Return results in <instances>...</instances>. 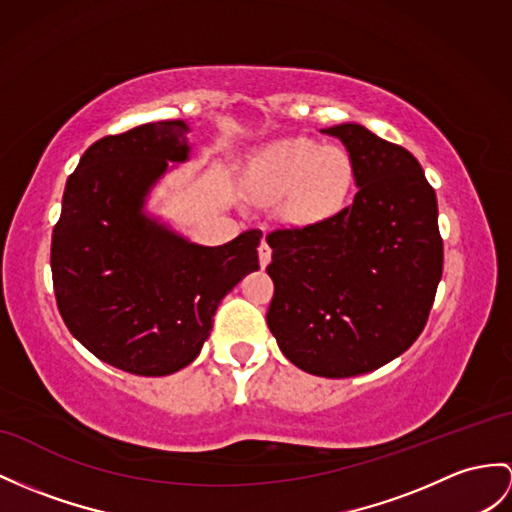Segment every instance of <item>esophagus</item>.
I'll use <instances>...</instances> for the list:
<instances>
[{"instance_id": "1", "label": "esophagus", "mask_w": 512, "mask_h": 512, "mask_svg": "<svg viewBox=\"0 0 512 512\" xmlns=\"http://www.w3.org/2000/svg\"><path fill=\"white\" fill-rule=\"evenodd\" d=\"M258 260H260V267H263V269L271 263V247L267 245V241H263L258 247Z\"/></svg>"}]
</instances>
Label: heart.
Segmentation results:
<instances>
[{
    "instance_id": "heart-1",
    "label": "heart",
    "mask_w": 512,
    "mask_h": 512,
    "mask_svg": "<svg viewBox=\"0 0 512 512\" xmlns=\"http://www.w3.org/2000/svg\"><path fill=\"white\" fill-rule=\"evenodd\" d=\"M354 180L352 158L310 139L269 143L247 162L243 186L258 202H276L289 223H317L341 210Z\"/></svg>"
}]
</instances>
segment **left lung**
I'll return each mask as SVG.
<instances>
[{"label": "left lung", "mask_w": 512, "mask_h": 512, "mask_svg": "<svg viewBox=\"0 0 512 512\" xmlns=\"http://www.w3.org/2000/svg\"><path fill=\"white\" fill-rule=\"evenodd\" d=\"M352 158V206L276 230L267 323L282 354L321 378H352L406 352L443 273L439 206L417 158L360 123L321 130Z\"/></svg>", "instance_id": "8db88e82"}]
</instances>
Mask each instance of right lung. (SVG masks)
I'll use <instances>...</instances> for the list:
<instances>
[{"mask_svg":"<svg viewBox=\"0 0 512 512\" xmlns=\"http://www.w3.org/2000/svg\"><path fill=\"white\" fill-rule=\"evenodd\" d=\"M189 123L156 121L104 136L71 173L52 234L62 321L104 363L169 376L202 352L217 306L258 271V230L197 245L145 210L158 180L191 158Z\"/></svg>","mask_w":512,"mask_h":512,"instance_id":"1","label":"right lung"}]
</instances>
